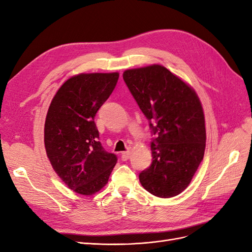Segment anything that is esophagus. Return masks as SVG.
I'll return each instance as SVG.
<instances>
[{
  "mask_svg": "<svg viewBox=\"0 0 252 252\" xmlns=\"http://www.w3.org/2000/svg\"><path fill=\"white\" fill-rule=\"evenodd\" d=\"M129 157H130V151H129V150L122 152V159H123V161H127Z\"/></svg>",
  "mask_w": 252,
  "mask_h": 252,
  "instance_id": "esophagus-1",
  "label": "esophagus"
}]
</instances>
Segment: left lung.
I'll use <instances>...</instances> for the list:
<instances>
[{
	"label": "left lung",
	"mask_w": 252,
	"mask_h": 252,
	"mask_svg": "<svg viewBox=\"0 0 252 252\" xmlns=\"http://www.w3.org/2000/svg\"><path fill=\"white\" fill-rule=\"evenodd\" d=\"M123 79L152 133V163L139 178L148 192L168 199L188 187L206 147L204 111L194 89L162 65L125 70Z\"/></svg>",
	"instance_id": "1"
}]
</instances>
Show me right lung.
<instances>
[{
  "label": "right lung",
  "instance_id": "obj_1",
  "mask_svg": "<svg viewBox=\"0 0 252 252\" xmlns=\"http://www.w3.org/2000/svg\"><path fill=\"white\" fill-rule=\"evenodd\" d=\"M119 72L80 73L57 91L45 121L44 143L53 170L82 195L107 184L117 156L98 142L94 117L119 80Z\"/></svg>",
  "mask_w": 252,
  "mask_h": 252
}]
</instances>
